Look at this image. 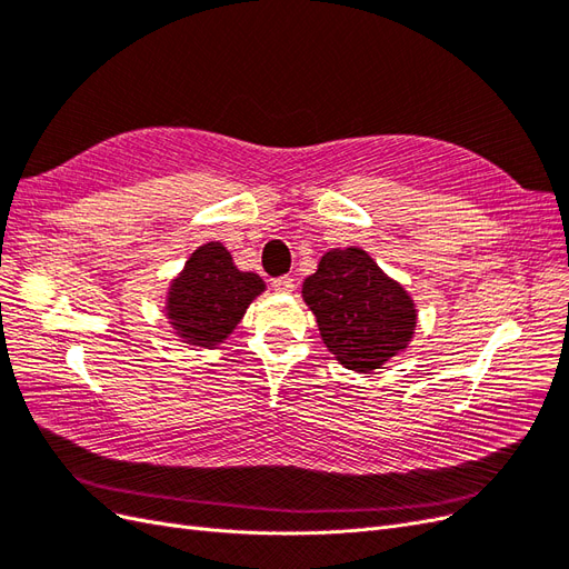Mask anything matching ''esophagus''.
<instances>
[{"instance_id": "esophagus-1", "label": "esophagus", "mask_w": 569, "mask_h": 569, "mask_svg": "<svg viewBox=\"0 0 569 569\" xmlns=\"http://www.w3.org/2000/svg\"><path fill=\"white\" fill-rule=\"evenodd\" d=\"M272 289L278 291V295H291V291H295V278H289V274H282V278H274L272 280Z\"/></svg>"}]
</instances>
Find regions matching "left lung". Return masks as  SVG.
<instances>
[{"instance_id": "left-lung-1", "label": "left lung", "mask_w": 569, "mask_h": 569, "mask_svg": "<svg viewBox=\"0 0 569 569\" xmlns=\"http://www.w3.org/2000/svg\"><path fill=\"white\" fill-rule=\"evenodd\" d=\"M301 297L327 351L356 372L385 366L416 335L418 311L410 295L358 247L327 251L303 280Z\"/></svg>"}]
</instances>
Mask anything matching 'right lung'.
<instances>
[{
    "mask_svg": "<svg viewBox=\"0 0 569 569\" xmlns=\"http://www.w3.org/2000/svg\"><path fill=\"white\" fill-rule=\"evenodd\" d=\"M266 289L256 272H242L220 242L199 247L170 282L166 316L189 347L213 349L226 341L249 303Z\"/></svg>",
    "mask_w": 569,
    "mask_h": 569,
    "instance_id": "obj_1",
    "label": "right lung"
}]
</instances>
